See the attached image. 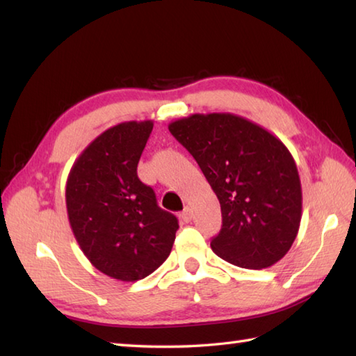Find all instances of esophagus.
<instances>
[{
    "label": "esophagus",
    "mask_w": 356,
    "mask_h": 356,
    "mask_svg": "<svg viewBox=\"0 0 356 356\" xmlns=\"http://www.w3.org/2000/svg\"><path fill=\"white\" fill-rule=\"evenodd\" d=\"M182 218H184V222H191L193 220V209H191V207H185L184 208V211H182Z\"/></svg>",
    "instance_id": "1"
}]
</instances>
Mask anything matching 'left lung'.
<instances>
[{"label":"left lung","instance_id":"obj_1","mask_svg":"<svg viewBox=\"0 0 356 356\" xmlns=\"http://www.w3.org/2000/svg\"><path fill=\"white\" fill-rule=\"evenodd\" d=\"M171 134L197 161L222 208L214 254L246 269L280 261L297 237L303 211L291 151L266 128L232 113H194Z\"/></svg>","mask_w":356,"mask_h":356}]
</instances>
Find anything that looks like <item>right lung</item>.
<instances>
[{"label":"right lung","mask_w":356,"mask_h":356,"mask_svg":"<svg viewBox=\"0 0 356 356\" xmlns=\"http://www.w3.org/2000/svg\"><path fill=\"white\" fill-rule=\"evenodd\" d=\"M153 120L120 122L74 161L65 184L70 228L93 266L120 282L148 277L168 259L179 223L157 207L138 163Z\"/></svg>","instance_id":"add662e5"}]
</instances>
